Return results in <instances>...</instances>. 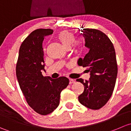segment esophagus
<instances>
[{"instance_id":"34e87169","label":"esophagus","mask_w":131,"mask_h":131,"mask_svg":"<svg viewBox=\"0 0 131 131\" xmlns=\"http://www.w3.org/2000/svg\"><path fill=\"white\" fill-rule=\"evenodd\" d=\"M75 81L74 79H69V84H73V83H75Z\"/></svg>"}]
</instances>
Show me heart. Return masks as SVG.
Returning a JSON list of instances; mask_svg holds the SVG:
<instances>
[{"mask_svg": "<svg viewBox=\"0 0 131 131\" xmlns=\"http://www.w3.org/2000/svg\"><path fill=\"white\" fill-rule=\"evenodd\" d=\"M59 41L63 44L66 48H71L72 45L75 48L79 49L84 44V38L79 37L75 40V35L72 32L69 31H63L57 36Z\"/></svg>", "mask_w": 131, "mask_h": 131, "instance_id": "heart-1", "label": "heart"}]
</instances>
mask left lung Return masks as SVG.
Here are the masks:
<instances>
[{
	"mask_svg": "<svg viewBox=\"0 0 131 131\" xmlns=\"http://www.w3.org/2000/svg\"><path fill=\"white\" fill-rule=\"evenodd\" d=\"M81 31L85 47L90 50L84 59L79 58L78 64L88 67L90 78L85 81L76 79L84 87L78 100L88 108L98 110L107 103L115 85L118 68L115 49L109 38L101 31L84 28Z\"/></svg>",
	"mask_w": 131,
	"mask_h": 131,
	"instance_id": "left-lung-1",
	"label": "left lung"
}]
</instances>
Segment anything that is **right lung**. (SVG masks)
Returning a JSON list of instances; mask_svg holds the SVG:
<instances>
[{
    "instance_id": "add662e5",
    "label": "right lung",
    "mask_w": 131,
    "mask_h": 131,
    "mask_svg": "<svg viewBox=\"0 0 131 131\" xmlns=\"http://www.w3.org/2000/svg\"><path fill=\"white\" fill-rule=\"evenodd\" d=\"M53 31L51 29H37L31 32L20 47L16 64V76L27 103L42 115L57 108L60 93L69 83L66 77L52 79L42 74L41 71H45L43 41Z\"/></svg>"
}]
</instances>
